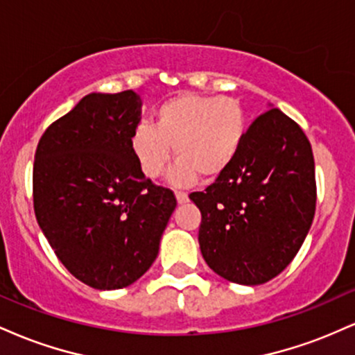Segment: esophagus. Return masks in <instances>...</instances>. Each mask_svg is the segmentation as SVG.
<instances>
[{"label": "esophagus", "instance_id": "1", "mask_svg": "<svg viewBox=\"0 0 355 355\" xmlns=\"http://www.w3.org/2000/svg\"><path fill=\"white\" fill-rule=\"evenodd\" d=\"M175 197H177L178 205H183V203L189 202V195L183 193V191H177V193H175Z\"/></svg>", "mask_w": 355, "mask_h": 355}]
</instances>
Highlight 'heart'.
Returning a JSON list of instances; mask_svg holds the SVG:
<instances>
[{
    "instance_id": "b5f03b06",
    "label": "heart",
    "mask_w": 355,
    "mask_h": 355,
    "mask_svg": "<svg viewBox=\"0 0 355 355\" xmlns=\"http://www.w3.org/2000/svg\"><path fill=\"white\" fill-rule=\"evenodd\" d=\"M248 120L242 103L232 96L183 92L155 110V125L140 123L130 137V150L144 177L165 172L172 146L175 157L168 182L190 187L225 173L245 141Z\"/></svg>"
}]
</instances>
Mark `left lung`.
<instances>
[{
    "label": "left lung",
    "mask_w": 355,
    "mask_h": 355,
    "mask_svg": "<svg viewBox=\"0 0 355 355\" xmlns=\"http://www.w3.org/2000/svg\"><path fill=\"white\" fill-rule=\"evenodd\" d=\"M225 173L195 191L200 252L215 274L260 285L284 270L302 247L315 214L312 146L294 120L268 105Z\"/></svg>",
    "instance_id": "obj_1"
}]
</instances>
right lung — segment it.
<instances>
[{
	"label": "right lung",
	"mask_w": 355,
	"mask_h": 355,
	"mask_svg": "<svg viewBox=\"0 0 355 355\" xmlns=\"http://www.w3.org/2000/svg\"><path fill=\"white\" fill-rule=\"evenodd\" d=\"M140 120L133 89L89 93L48 126L35 153L40 229L68 272L98 291L128 287L152 267L177 207L133 158Z\"/></svg>",
	"instance_id": "add662e5"
}]
</instances>
